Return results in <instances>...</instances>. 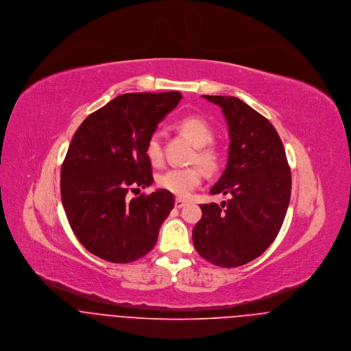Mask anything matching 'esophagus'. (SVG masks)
<instances>
[{
  "label": "esophagus",
  "instance_id": "obj_1",
  "mask_svg": "<svg viewBox=\"0 0 351 351\" xmlns=\"http://www.w3.org/2000/svg\"><path fill=\"white\" fill-rule=\"evenodd\" d=\"M185 204H186V201L182 200V199H177L176 200V208H182V206H185Z\"/></svg>",
  "mask_w": 351,
  "mask_h": 351
}]
</instances>
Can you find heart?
<instances>
[{
  "label": "heart",
  "instance_id": "1",
  "mask_svg": "<svg viewBox=\"0 0 351 351\" xmlns=\"http://www.w3.org/2000/svg\"><path fill=\"white\" fill-rule=\"evenodd\" d=\"M176 128L185 134L197 147L193 160H197L206 170L213 171L220 162L219 151L209 143L215 134L210 124L199 116H186L176 123ZM145 155L152 166H158L163 160L162 138L158 132L151 134L145 145ZM202 181V171L199 166L171 167L156 177V185L178 197H188Z\"/></svg>",
  "mask_w": 351,
  "mask_h": 351
}]
</instances>
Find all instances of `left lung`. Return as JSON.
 I'll return each mask as SVG.
<instances>
[{
    "label": "left lung",
    "instance_id": "left-lung-1",
    "mask_svg": "<svg viewBox=\"0 0 351 351\" xmlns=\"http://www.w3.org/2000/svg\"><path fill=\"white\" fill-rule=\"evenodd\" d=\"M228 123V160L210 195H230L221 206L201 204L193 243L208 262L242 266L266 250L280 232L291 200L292 177L273 124L237 97L204 96Z\"/></svg>",
    "mask_w": 351,
    "mask_h": 351
}]
</instances>
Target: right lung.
I'll use <instances>...</instances> for the list:
<instances>
[{
	"mask_svg": "<svg viewBox=\"0 0 351 351\" xmlns=\"http://www.w3.org/2000/svg\"><path fill=\"white\" fill-rule=\"evenodd\" d=\"M182 95L127 93L89 114L74 134L60 170V197L73 232L92 254L128 263L156 243L174 208L163 189L130 199L154 181L145 145Z\"/></svg>",
	"mask_w": 351,
	"mask_h": 351,
	"instance_id": "obj_1",
	"label": "right lung"
}]
</instances>
